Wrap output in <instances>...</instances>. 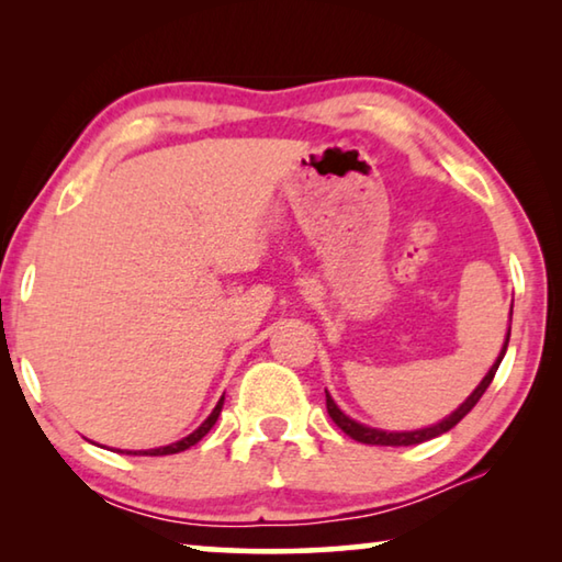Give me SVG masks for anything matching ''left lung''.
Wrapping results in <instances>:
<instances>
[{"label":"left lung","mask_w":562,"mask_h":562,"mask_svg":"<svg viewBox=\"0 0 562 562\" xmlns=\"http://www.w3.org/2000/svg\"><path fill=\"white\" fill-rule=\"evenodd\" d=\"M510 315H513V307H510ZM508 339H510V325H508L506 341H503V347L498 351L496 361H493V367L488 369V374L481 379V384L475 386L469 396H465V402L459 408H456V412H451L449 416H443L441 422H436L431 426H424V429L384 431V429H374V426L359 424L357 418H351V416H347L345 412H341L335 398H331V394L325 389V394H327V412L331 416V422H335L341 431H345L347 436H351V439H355V441H361V443H372V446H414V443H424V441H429V439H436V436H441V434H446L449 429H453V426L459 424L461 418L469 414L475 404H479V398L486 394V389L491 386L493 376H496L503 357H506Z\"/></svg>","instance_id":"1"}]
</instances>
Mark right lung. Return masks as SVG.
I'll use <instances>...</instances> for the list:
<instances>
[{
	"instance_id": "1",
	"label": "right lung",
	"mask_w": 562,
	"mask_h": 562,
	"mask_svg": "<svg viewBox=\"0 0 562 562\" xmlns=\"http://www.w3.org/2000/svg\"><path fill=\"white\" fill-rule=\"evenodd\" d=\"M223 402H225V396H221V402L215 404V408L211 412V416L205 418V422L198 426V429L193 431V434H188L186 439H180V441H176V443H168V446H158V449H148V451H126V453H131V456H168V453H180V451H186V449H190V446H195L198 441L203 439V436L213 429L215 426V422H217V416H221V412H223ZM123 453V451H121Z\"/></svg>"
}]
</instances>
